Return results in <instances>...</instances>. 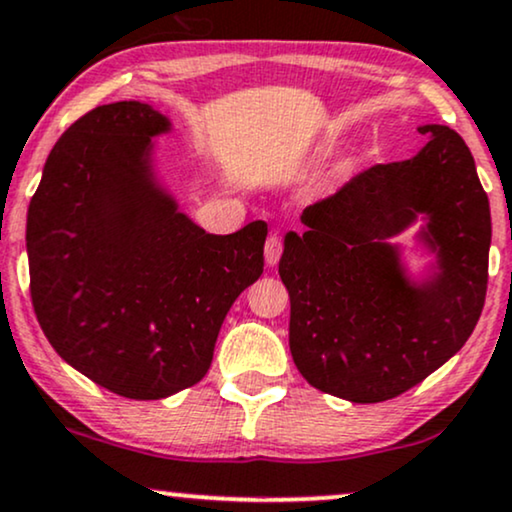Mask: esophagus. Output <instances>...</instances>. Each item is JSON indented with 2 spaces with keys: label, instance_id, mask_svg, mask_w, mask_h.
<instances>
[{
  "label": "esophagus",
  "instance_id": "esophagus-1",
  "mask_svg": "<svg viewBox=\"0 0 512 512\" xmlns=\"http://www.w3.org/2000/svg\"><path fill=\"white\" fill-rule=\"evenodd\" d=\"M280 256H282V239L277 235H270L266 239V261H268V266H275V263L280 261Z\"/></svg>",
  "mask_w": 512,
  "mask_h": 512
}]
</instances>
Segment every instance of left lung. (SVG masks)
<instances>
[{
    "label": "left lung",
    "mask_w": 512,
    "mask_h": 512,
    "mask_svg": "<svg viewBox=\"0 0 512 512\" xmlns=\"http://www.w3.org/2000/svg\"><path fill=\"white\" fill-rule=\"evenodd\" d=\"M408 161L375 163L304 211L285 237L289 349L311 387L353 403L401 396L468 342L489 280L491 213L468 144L446 125ZM440 249V275L410 288L386 244L414 219Z\"/></svg>",
    "instance_id": "left-lung-1"
}]
</instances>
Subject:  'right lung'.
<instances>
[{"label": "right lung", "mask_w": 512, "mask_h": 512, "mask_svg": "<svg viewBox=\"0 0 512 512\" xmlns=\"http://www.w3.org/2000/svg\"><path fill=\"white\" fill-rule=\"evenodd\" d=\"M140 102L104 104L54 144L28 208L30 299L49 344L99 387L154 401L206 375L227 311L263 273L268 225L208 235L156 187Z\"/></svg>", "instance_id": "right-lung-1"}]
</instances>
